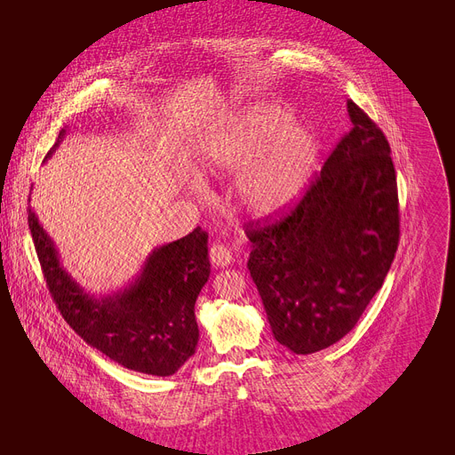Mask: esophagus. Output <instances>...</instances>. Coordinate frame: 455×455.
Returning a JSON list of instances; mask_svg holds the SVG:
<instances>
[{
  "label": "esophagus",
  "mask_w": 455,
  "mask_h": 455,
  "mask_svg": "<svg viewBox=\"0 0 455 455\" xmlns=\"http://www.w3.org/2000/svg\"><path fill=\"white\" fill-rule=\"evenodd\" d=\"M210 261L213 267H227L232 261V252L225 245H212Z\"/></svg>",
  "instance_id": "esophagus-1"
}]
</instances>
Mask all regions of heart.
Here are the masks:
<instances>
[{
	"label": "heart",
	"instance_id": "b5f03b06",
	"mask_svg": "<svg viewBox=\"0 0 455 455\" xmlns=\"http://www.w3.org/2000/svg\"><path fill=\"white\" fill-rule=\"evenodd\" d=\"M319 160V138L291 110L259 103L213 131L201 148L203 167L215 177H235L237 203L258 221L288 213L302 197Z\"/></svg>",
	"mask_w": 455,
	"mask_h": 455
}]
</instances>
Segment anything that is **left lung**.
<instances>
[{
	"instance_id": "1",
	"label": "left lung",
	"mask_w": 455,
	"mask_h": 455,
	"mask_svg": "<svg viewBox=\"0 0 455 455\" xmlns=\"http://www.w3.org/2000/svg\"><path fill=\"white\" fill-rule=\"evenodd\" d=\"M350 132L300 203L275 223H249L247 267L275 339L314 354L360 321L384 283L400 237L389 141L354 101Z\"/></svg>"
}]
</instances>
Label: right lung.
<instances>
[{
	"instance_id": "add662e5",
	"label": "right lung",
	"mask_w": 455,
	"mask_h": 455,
	"mask_svg": "<svg viewBox=\"0 0 455 455\" xmlns=\"http://www.w3.org/2000/svg\"><path fill=\"white\" fill-rule=\"evenodd\" d=\"M64 136L66 129L45 160ZM28 223L55 304L90 347L125 369L153 376L175 374L196 354V300L210 276L204 230L197 227L180 240L156 247L125 290L98 297L84 291L64 269L53 240L31 206Z\"/></svg>"
}]
</instances>
